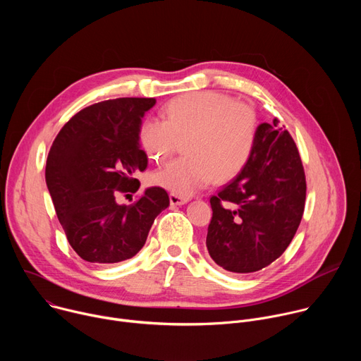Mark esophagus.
<instances>
[{"mask_svg": "<svg viewBox=\"0 0 361 361\" xmlns=\"http://www.w3.org/2000/svg\"><path fill=\"white\" fill-rule=\"evenodd\" d=\"M188 197H183V195H178V194H170V202L171 205H183L185 202H188Z\"/></svg>", "mask_w": 361, "mask_h": 361, "instance_id": "obj_1", "label": "esophagus"}]
</instances>
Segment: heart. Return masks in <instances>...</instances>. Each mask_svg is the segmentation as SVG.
<instances>
[{
	"instance_id": "b5f03b06",
	"label": "heart",
	"mask_w": 361,
	"mask_h": 361,
	"mask_svg": "<svg viewBox=\"0 0 361 361\" xmlns=\"http://www.w3.org/2000/svg\"><path fill=\"white\" fill-rule=\"evenodd\" d=\"M164 120L148 118L141 124L140 140L154 161L174 151L178 138L188 137L187 156L151 173L149 181L178 195H191L217 181H228L248 164L259 135L255 110L216 91L188 92L173 98Z\"/></svg>"
}]
</instances>
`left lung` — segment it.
Here are the masks:
<instances>
[{
  "mask_svg": "<svg viewBox=\"0 0 361 361\" xmlns=\"http://www.w3.org/2000/svg\"><path fill=\"white\" fill-rule=\"evenodd\" d=\"M305 174L294 140L273 124L259 126L244 170L210 198L207 250L224 270L238 274L270 266L291 243L305 202Z\"/></svg>",
  "mask_w": 361,
  "mask_h": 361,
  "instance_id": "8db88e82",
  "label": "left lung"
}]
</instances>
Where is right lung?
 I'll return each mask as SVG.
<instances>
[{"instance_id":"1","label":"right lung","mask_w":361,"mask_h":361,"mask_svg":"<svg viewBox=\"0 0 361 361\" xmlns=\"http://www.w3.org/2000/svg\"><path fill=\"white\" fill-rule=\"evenodd\" d=\"M156 98L97 102L70 118L49 148L45 181L73 250L88 263L113 264L134 257L156 217L170 205L161 187H149L130 205L117 195L135 192L134 178L148 164L140 127Z\"/></svg>"}]
</instances>
